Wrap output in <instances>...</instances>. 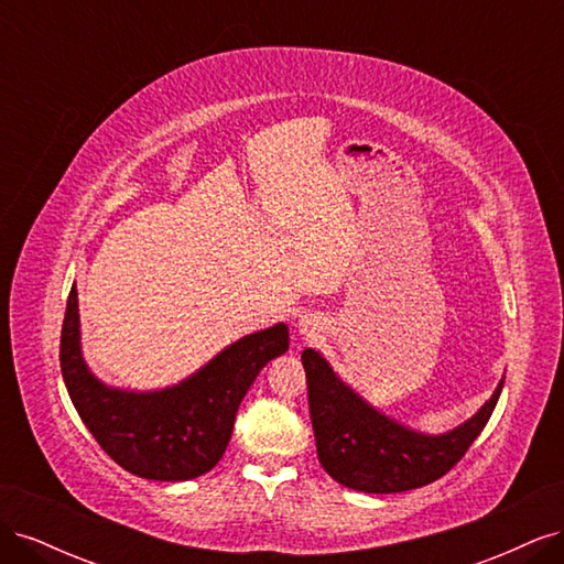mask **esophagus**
Wrapping results in <instances>:
<instances>
[{
  "label": "esophagus",
  "mask_w": 564,
  "mask_h": 564,
  "mask_svg": "<svg viewBox=\"0 0 564 564\" xmlns=\"http://www.w3.org/2000/svg\"><path fill=\"white\" fill-rule=\"evenodd\" d=\"M299 334L305 340H313L319 336V322L317 319H301L299 322Z\"/></svg>",
  "instance_id": "obj_1"
}]
</instances>
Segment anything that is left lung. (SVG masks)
Segmentation results:
<instances>
[{"label": "left lung", "instance_id": "1", "mask_svg": "<svg viewBox=\"0 0 564 564\" xmlns=\"http://www.w3.org/2000/svg\"><path fill=\"white\" fill-rule=\"evenodd\" d=\"M301 362L322 468L336 482L367 494L409 491L447 475L482 433L503 388L501 381L480 412L458 429L425 435L367 404L317 350L305 348Z\"/></svg>", "mask_w": 564, "mask_h": 564}]
</instances>
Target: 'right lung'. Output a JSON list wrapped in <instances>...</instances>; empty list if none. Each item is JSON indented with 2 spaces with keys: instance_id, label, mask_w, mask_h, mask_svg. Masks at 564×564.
<instances>
[{
  "instance_id": "right-lung-1",
  "label": "right lung",
  "mask_w": 564,
  "mask_h": 564,
  "mask_svg": "<svg viewBox=\"0 0 564 564\" xmlns=\"http://www.w3.org/2000/svg\"><path fill=\"white\" fill-rule=\"evenodd\" d=\"M286 348V324H275L220 350L178 386L155 392L108 388L84 365L73 286L61 332V371L79 419L115 464L145 480L181 482L218 464L249 386Z\"/></svg>"
}]
</instances>
